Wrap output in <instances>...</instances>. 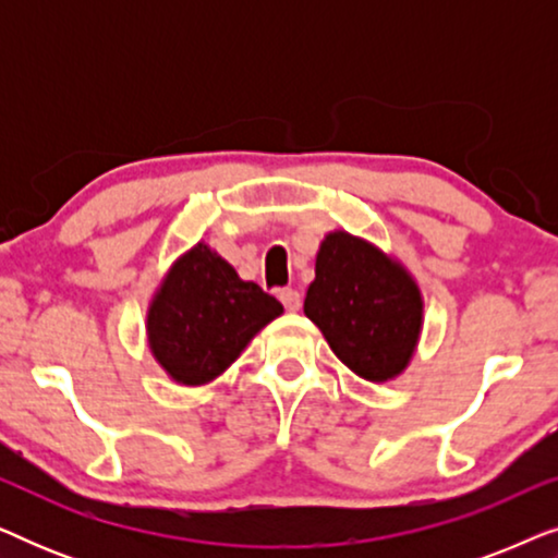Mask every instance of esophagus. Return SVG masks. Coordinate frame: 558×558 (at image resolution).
Wrapping results in <instances>:
<instances>
[{
	"instance_id": "obj_1",
	"label": "esophagus",
	"mask_w": 558,
	"mask_h": 558,
	"mask_svg": "<svg viewBox=\"0 0 558 558\" xmlns=\"http://www.w3.org/2000/svg\"><path fill=\"white\" fill-rule=\"evenodd\" d=\"M279 300L287 307V312H296L302 307V296L300 292H294V289H284V292H279Z\"/></svg>"
}]
</instances>
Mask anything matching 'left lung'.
I'll return each instance as SVG.
<instances>
[{
	"label": "left lung",
	"mask_w": 558,
	"mask_h": 558,
	"mask_svg": "<svg viewBox=\"0 0 558 558\" xmlns=\"http://www.w3.org/2000/svg\"><path fill=\"white\" fill-rule=\"evenodd\" d=\"M304 315L355 376L386 384L409 368L424 327V296L399 258L348 231L319 243Z\"/></svg>",
	"instance_id": "8db88e82"
}]
</instances>
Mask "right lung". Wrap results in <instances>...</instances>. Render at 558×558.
I'll return each mask as SVG.
<instances>
[{
    "label": "right lung",
    "mask_w": 558,
    "mask_h": 558,
    "mask_svg": "<svg viewBox=\"0 0 558 558\" xmlns=\"http://www.w3.org/2000/svg\"><path fill=\"white\" fill-rule=\"evenodd\" d=\"M284 307L243 281L205 241L178 256L147 307L151 357L180 386H205L239 361Z\"/></svg>",
    "instance_id": "add662e5"
}]
</instances>
